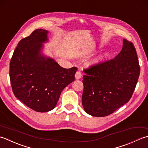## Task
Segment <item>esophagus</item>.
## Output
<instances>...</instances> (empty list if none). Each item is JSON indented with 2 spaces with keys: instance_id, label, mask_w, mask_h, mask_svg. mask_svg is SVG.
Wrapping results in <instances>:
<instances>
[{
  "instance_id": "34e87169",
  "label": "esophagus",
  "mask_w": 148,
  "mask_h": 148,
  "mask_svg": "<svg viewBox=\"0 0 148 148\" xmlns=\"http://www.w3.org/2000/svg\"><path fill=\"white\" fill-rule=\"evenodd\" d=\"M75 77L76 79H80V78L82 77V74H81V73L80 71H77L76 73H75Z\"/></svg>"
}]
</instances>
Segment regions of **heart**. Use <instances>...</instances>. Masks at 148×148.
<instances>
[{
    "mask_svg": "<svg viewBox=\"0 0 148 148\" xmlns=\"http://www.w3.org/2000/svg\"><path fill=\"white\" fill-rule=\"evenodd\" d=\"M103 57H99L98 58H96L95 59L93 60V61H91L89 62V64L90 65H95V64H97L98 63H99L101 61H102V59H103Z\"/></svg>",
    "mask_w": 148,
    "mask_h": 148,
    "instance_id": "heart-1",
    "label": "heart"
}]
</instances>
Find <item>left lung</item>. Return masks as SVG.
<instances>
[{"label": "left lung", "mask_w": 148, "mask_h": 148, "mask_svg": "<svg viewBox=\"0 0 148 148\" xmlns=\"http://www.w3.org/2000/svg\"><path fill=\"white\" fill-rule=\"evenodd\" d=\"M82 102L85 112L95 117L110 115L132 98L140 75L136 50L123 40L115 58L84 70Z\"/></svg>", "instance_id": "obj_1"}]
</instances>
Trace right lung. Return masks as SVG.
I'll return each instance as SVG.
<instances>
[{"label":"right lung","mask_w":148,"mask_h":148,"mask_svg":"<svg viewBox=\"0 0 148 148\" xmlns=\"http://www.w3.org/2000/svg\"><path fill=\"white\" fill-rule=\"evenodd\" d=\"M48 31L36 29L18 43L10 61V77L14 96L36 112L56 106L62 91L75 80L77 68H62L41 55Z\"/></svg>","instance_id":"obj_1"}]
</instances>
